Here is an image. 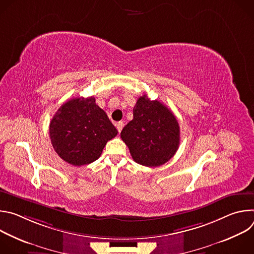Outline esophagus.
<instances>
[{"label": "esophagus", "instance_id": "34e87169", "mask_svg": "<svg viewBox=\"0 0 254 254\" xmlns=\"http://www.w3.org/2000/svg\"><path fill=\"white\" fill-rule=\"evenodd\" d=\"M123 127H124V123L120 122V123H118V124H117V128H118V131H119V132H121V131H122Z\"/></svg>", "mask_w": 254, "mask_h": 254}]
</instances>
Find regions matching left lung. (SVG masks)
I'll use <instances>...</instances> for the list:
<instances>
[{"label":"left lung","instance_id":"left-lung-1","mask_svg":"<svg viewBox=\"0 0 254 254\" xmlns=\"http://www.w3.org/2000/svg\"><path fill=\"white\" fill-rule=\"evenodd\" d=\"M121 137L135 163L159 167L176 154L180 144V127L166 105L143 94L137 99L133 119L123 128Z\"/></svg>","mask_w":254,"mask_h":254}]
</instances>
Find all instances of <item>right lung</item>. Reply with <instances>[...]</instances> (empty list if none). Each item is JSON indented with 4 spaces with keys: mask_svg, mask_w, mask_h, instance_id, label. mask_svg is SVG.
<instances>
[{
    "mask_svg": "<svg viewBox=\"0 0 254 254\" xmlns=\"http://www.w3.org/2000/svg\"><path fill=\"white\" fill-rule=\"evenodd\" d=\"M51 143L58 156L73 166L96 161L118 130L93 96L63 103L50 122Z\"/></svg>",
    "mask_w": 254,
    "mask_h": 254,
    "instance_id": "add662e5",
    "label": "right lung"
}]
</instances>
